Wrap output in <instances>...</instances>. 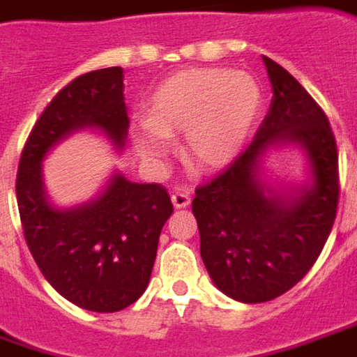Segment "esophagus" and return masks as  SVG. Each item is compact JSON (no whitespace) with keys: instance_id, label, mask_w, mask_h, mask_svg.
<instances>
[{"instance_id":"1","label":"esophagus","mask_w":357,"mask_h":357,"mask_svg":"<svg viewBox=\"0 0 357 357\" xmlns=\"http://www.w3.org/2000/svg\"><path fill=\"white\" fill-rule=\"evenodd\" d=\"M171 200H173L174 208H186L190 204V192L184 188H176L171 196Z\"/></svg>"}]
</instances>
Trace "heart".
Segmentation results:
<instances>
[{
	"label": "heart",
	"instance_id": "1",
	"mask_svg": "<svg viewBox=\"0 0 357 357\" xmlns=\"http://www.w3.org/2000/svg\"><path fill=\"white\" fill-rule=\"evenodd\" d=\"M262 110V91L241 71L186 70L165 79L137 124V142L161 155L173 134H183L184 159L198 169L229 163Z\"/></svg>",
	"mask_w": 357,
	"mask_h": 357
}]
</instances>
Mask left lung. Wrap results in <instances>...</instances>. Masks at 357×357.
<instances>
[{"mask_svg": "<svg viewBox=\"0 0 357 357\" xmlns=\"http://www.w3.org/2000/svg\"><path fill=\"white\" fill-rule=\"evenodd\" d=\"M274 97L250 146L215 176L196 186L192 213L200 255L213 284L243 303H262L289 291L313 268L333 231L340 176L328 118L303 85L262 58ZM307 149L315 183L286 203L256 181L257 159L278 141Z\"/></svg>", "mask_w": 357, "mask_h": 357, "instance_id": "1", "label": "left lung"}]
</instances>
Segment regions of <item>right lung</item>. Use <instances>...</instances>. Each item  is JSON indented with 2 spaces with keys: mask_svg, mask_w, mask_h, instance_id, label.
<instances>
[{
  "mask_svg": "<svg viewBox=\"0 0 357 357\" xmlns=\"http://www.w3.org/2000/svg\"><path fill=\"white\" fill-rule=\"evenodd\" d=\"M122 68L83 73L56 93L26 137L15 190L23 235L50 286L73 305L114 313L146 291L159 235L173 213L161 184H136L116 174L97 202L58 211L46 202L43 159L54 144L83 126L124 146L128 120Z\"/></svg>",
  "mask_w": 357,
  "mask_h": 357,
  "instance_id": "obj_1",
  "label": "right lung"
}]
</instances>
